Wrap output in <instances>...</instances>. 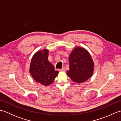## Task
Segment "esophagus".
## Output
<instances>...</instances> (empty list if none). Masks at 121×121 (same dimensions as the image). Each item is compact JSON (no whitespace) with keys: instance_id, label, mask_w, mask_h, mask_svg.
Segmentation results:
<instances>
[{"instance_id":"esophagus-1","label":"esophagus","mask_w":121,"mask_h":121,"mask_svg":"<svg viewBox=\"0 0 121 121\" xmlns=\"http://www.w3.org/2000/svg\"><path fill=\"white\" fill-rule=\"evenodd\" d=\"M60 71H64V72H65V67H63L62 69H61Z\"/></svg>"}]
</instances>
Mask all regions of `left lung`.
<instances>
[{
	"label": "left lung",
	"instance_id": "8db88e82",
	"mask_svg": "<svg viewBox=\"0 0 121 121\" xmlns=\"http://www.w3.org/2000/svg\"><path fill=\"white\" fill-rule=\"evenodd\" d=\"M69 60L70 69L66 73L73 81L83 83L92 76L94 64L86 49L81 47L75 48L70 54Z\"/></svg>",
	"mask_w": 121,
	"mask_h": 121
}]
</instances>
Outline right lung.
Segmentation results:
<instances>
[{
    "instance_id": "add662e5",
    "label": "right lung",
    "mask_w": 121,
    "mask_h": 121,
    "mask_svg": "<svg viewBox=\"0 0 121 121\" xmlns=\"http://www.w3.org/2000/svg\"><path fill=\"white\" fill-rule=\"evenodd\" d=\"M48 52L47 49L38 51L33 56L30 65V72L33 78L45 86L52 84L59 73L49 62Z\"/></svg>"
}]
</instances>
